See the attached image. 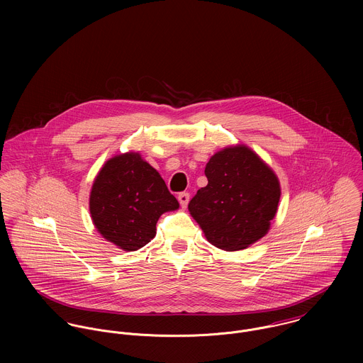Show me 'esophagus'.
Listing matches in <instances>:
<instances>
[{
	"mask_svg": "<svg viewBox=\"0 0 363 363\" xmlns=\"http://www.w3.org/2000/svg\"><path fill=\"white\" fill-rule=\"evenodd\" d=\"M177 199H179L180 206L183 208H186L187 207V204H189V200H190V194H189V193H180Z\"/></svg>",
	"mask_w": 363,
	"mask_h": 363,
	"instance_id": "obj_1",
	"label": "esophagus"
}]
</instances>
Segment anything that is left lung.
Instances as JSON below:
<instances>
[{"label": "left lung", "mask_w": 363, "mask_h": 363, "mask_svg": "<svg viewBox=\"0 0 363 363\" xmlns=\"http://www.w3.org/2000/svg\"><path fill=\"white\" fill-rule=\"evenodd\" d=\"M208 184L191 199L189 211L208 242L236 252L267 235L281 197L277 174L246 145L228 147L211 156Z\"/></svg>", "instance_id": "obj_1"}]
</instances>
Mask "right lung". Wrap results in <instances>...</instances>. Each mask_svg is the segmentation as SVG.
<instances>
[{
	"mask_svg": "<svg viewBox=\"0 0 363 363\" xmlns=\"http://www.w3.org/2000/svg\"><path fill=\"white\" fill-rule=\"evenodd\" d=\"M179 208L164 180L138 152L108 159L89 196V211L98 232L121 250L135 252L156 235V222Z\"/></svg>",
	"mask_w": 363,
	"mask_h": 363,
	"instance_id": "obj_1",
	"label": "right lung"
}]
</instances>
